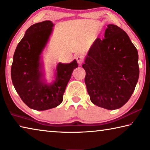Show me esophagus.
Here are the masks:
<instances>
[{"mask_svg": "<svg viewBox=\"0 0 150 150\" xmlns=\"http://www.w3.org/2000/svg\"><path fill=\"white\" fill-rule=\"evenodd\" d=\"M76 60L78 64L82 65V64L84 62V58L82 55H78L76 56Z\"/></svg>", "mask_w": 150, "mask_h": 150, "instance_id": "1", "label": "esophagus"}]
</instances>
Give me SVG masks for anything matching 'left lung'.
<instances>
[{
  "mask_svg": "<svg viewBox=\"0 0 150 150\" xmlns=\"http://www.w3.org/2000/svg\"><path fill=\"white\" fill-rule=\"evenodd\" d=\"M104 38H97L85 58V84L93 104L119 109L132 96L138 81V53L125 31L108 24Z\"/></svg>",
  "mask_w": 150,
  "mask_h": 150,
  "instance_id": "left-lung-1",
  "label": "left lung"
}]
</instances>
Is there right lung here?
Wrapping results in <instances>:
<instances>
[{"label": "right lung", "instance_id": "add662e5", "mask_svg": "<svg viewBox=\"0 0 150 150\" xmlns=\"http://www.w3.org/2000/svg\"><path fill=\"white\" fill-rule=\"evenodd\" d=\"M54 24L45 21L27 29L13 56L12 82L16 92L27 106L43 111L62 102L63 95L73 70L78 68L76 60L68 64L58 63L50 83L45 78L42 53L52 34Z\"/></svg>", "mask_w": 150, "mask_h": 150}]
</instances>
